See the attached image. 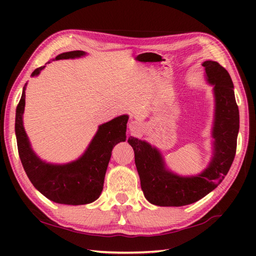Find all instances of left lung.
<instances>
[{
  "mask_svg": "<svg viewBox=\"0 0 256 256\" xmlns=\"http://www.w3.org/2000/svg\"><path fill=\"white\" fill-rule=\"evenodd\" d=\"M84 55V52L81 50L67 52L58 55L50 62L81 57ZM50 62H46L45 66L47 64H50ZM45 66L35 69L32 76H37ZM26 84L23 88V94L18 104L16 106L15 133L20 158L30 180L38 192H40L54 202L74 206L94 202L99 198L103 189L102 178L104 179L106 175V172H103V165L108 158V154L110 153L114 145L125 140L126 138L125 131H126L128 118L122 116L100 125L89 148L79 160L64 165L47 164L37 157L32 150L23 126ZM143 166L144 164L140 162L138 174L140 182L144 184L145 170ZM144 194L148 200L146 192H144Z\"/></svg>",
  "mask_w": 256,
  "mask_h": 256,
  "instance_id": "obj_1",
  "label": "left lung"
}]
</instances>
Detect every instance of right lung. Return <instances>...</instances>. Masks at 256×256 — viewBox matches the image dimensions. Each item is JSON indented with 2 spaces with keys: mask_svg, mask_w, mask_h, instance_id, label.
Instances as JSON below:
<instances>
[{
  "mask_svg": "<svg viewBox=\"0 0 256 256\" xmlns=\"http://www.w3.org/2000/svg\"><path fill=\"white\" fill-rule=\"evenodd\" d=\"M206 80L214 86L216 116L212 136L214 138V152L209 167L194 178H180L162 170L160 155L150 150V146L134 138L128 142L135 154L136 167L140 164L138 156L150 154L144 160V184L140 182L143 192H146L148 201L160 206H180L194 204L212 192L229 172L236 152V140L240 116L236 101L233 82L229 72L216 62H204ZM148 199V198H146Z\"/></svg>",
  "mask_w": 256,
  "mask_h": 256,
  "instance_id": "1",
  "label": "right lung"
}]
</instances>
